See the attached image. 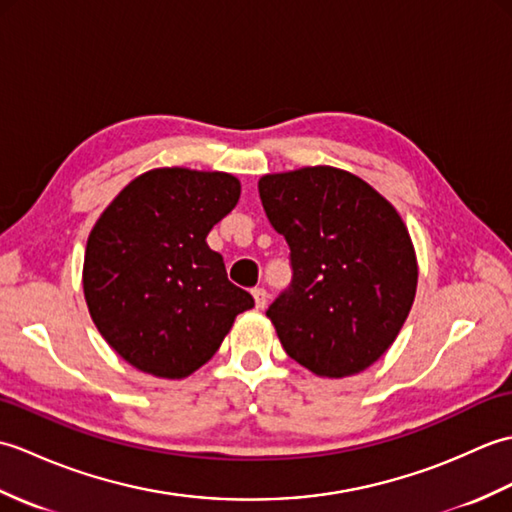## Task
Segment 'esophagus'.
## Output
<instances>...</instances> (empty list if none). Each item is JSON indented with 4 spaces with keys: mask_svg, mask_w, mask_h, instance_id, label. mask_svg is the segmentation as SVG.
<instances>
[{
    "mask_svg": "<svg viewBox=\"0 0 512 512\" xmlns=\"http://www.w3.org/2000/svg\"><path fill=\"white\" fill-rule=\"evenodd\" d=\"M253 297H255V306L259 310H264L266 303H268V292L264 288H253Z\"/></svg>",
    "mask_w": 512,
    "mask_h": 512,
    "instance_id": "esophagus-1",
    "label": "esophagus"
}]
</instances>
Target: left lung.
<instances>
[{
    "instance_id": "8db88e82",
    "label": "left lung",
    "mask_w": 512,
    "mask_h": 512,
    "mask_svg": "<svg viewBox=\"0 0 512 512\" xmlns=\"http://www.w3.org/2000/svg\"><path fill=\"white\" fill-rule=\"evenodd\" d=\"M259 198L290 246L292 281L266 310L286 354L317 376L363 372L396 341L416 297L405 222L365 180L334 167L270 173Z\"/></svg>"
}]
</instances>
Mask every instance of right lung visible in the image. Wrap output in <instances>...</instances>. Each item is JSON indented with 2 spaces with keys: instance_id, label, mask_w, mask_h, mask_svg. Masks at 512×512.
I'll return each mask as SVG.
<instances>
[{
  "instance_id": "1",
  "label": "right lung",
  "mask_w": 512,
  "mask_h": 512,
  "mask_svg": "<svg viewBox=\"0 0 512 512\" xmlns=\"http://www.w3.org/2000/svg\"><path fill=\"white\" fill-rule=\"evenodd\" d=\"M239 191L231 173L154 169L129 182L94 224L83 262L85 301L103 339L140 372L193 374L237 314L255 306L206 244Z\"/></svg>"
}]
</instances>
